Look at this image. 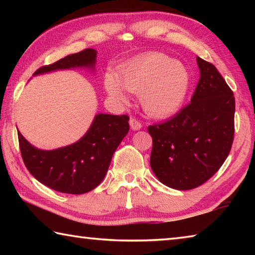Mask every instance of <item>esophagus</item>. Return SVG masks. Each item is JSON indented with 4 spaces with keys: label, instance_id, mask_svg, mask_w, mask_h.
Masks as SVG:
<instances>
[{
    "label": "esophagus",
    "instance_id": "1",
    "mask_svg": "<svg viewBox=\"0 0 255 255\" xmlns=\"http://www.w3.org/2000/svg\"><path fill=\"white\" fill-rule=\"evenodd\" d=\"M129 125H130V128L132 130H139V129L143 127L141 123L138 122V120L135 118H130V120H129Z\"/></svg>",
    "mask_w": 255,
    "mask_h": 255
}]
</instances>
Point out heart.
<instances>
[{"mask_svg": "<svg viewBox=\"0 0 255 255\" xmlns=\"http://www.w3.org/2000/svg\"><path fill=\"white\" fill-rule=\"evenodd\" d=\"M105 83L108 94L115 100H126V90L139 96L141 107L150 117L165 118L182 107L191 76L183 64L164 54L153 53L120 65L115 75L106 76Z\"/></svg>", "mask_w": 255, "mask_h": 255, "instance_id": "obj_1", "label": "heart"}]
</instances>
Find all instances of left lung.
<instances>
[{
    "label": "left lung",
    "instance_id": "1",
    "mask_svg": "<svg viewBox=\"0 0 255 255\" xmlns=\"http://www.w3.org/2000/svg\"><path fill=\"white\" fill-rule=\"evenodd\" d=\"M200 79L191 102L174 117L149 126V164L163 184L190 190L208 181L234 140L235 98L213 64L197 57Z\"/></svg>",
    "mask_w": 255,
    "mask_h": 255
}]
</instances>
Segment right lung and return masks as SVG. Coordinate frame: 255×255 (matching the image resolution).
Segmentation results:
<instances>
[{"instance_id": "1", "label": "right lung", "mask_w": 255, "mask_h": 255, "mask_svg": "<svg viewBox=\"0 0 255 255\" xmlns=\"http://www.w3.org/2000/svg\"><path fill=\"white\" fill-rule=\"evenodd\" d=\"M97 51L86 48L68 55L33 75L75 67L93 68ZM129 117L99 114L91 127L76 143L53 150L38 149L18 131L24 165L39 182L63 193L82 195L97 188L107 174L112 155L129 130Z\"/></svg>"}]
</instances>
